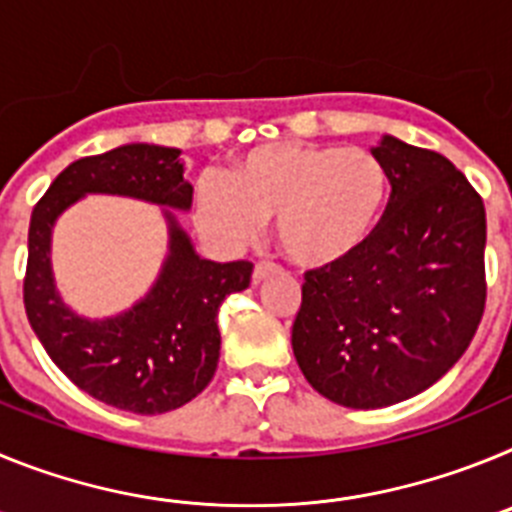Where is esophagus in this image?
Returning a JSON list of instances; mask_svg holds the SVG:
<instances>
[{"instance_id":"obj_1","label":"esophagus","mask_w":512,"mask_h":512,"mask_svg":"<svg viewBox=\"0 0 512 512\" xmlns=\"http://www.w3.org/2000/svg\"><path fill=\"white\" fill-rule=\"evenodd\" d=\"M274 271H277V266L269 264V261H261V264L253 266V282H264V279L269 277V274H274Z\"/></svg>"}]
</instances>
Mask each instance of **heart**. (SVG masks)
<instances>
[{"instance_id": "1", "label": "heart", "mask_w": 512, "mask_h": 512, "mask_svg": "<svg viewBox=\"0 0 512 512\" xmlns=\"http://www.w3.org/2000/svg\"><path fill=\"white\" fill-rule=\"evenodd\" d=\"M390 202V174L372 151L277 140L243 153L230 174L194 184V220L207 241L241 248L274 217V238L295 266L325 269L369 243Z\"/></svg>"}]
</instances>
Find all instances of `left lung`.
<instances>
[{"mask_svg": "<svg viewBox=\"0 0 512 512\" xmlns=\"http://www.w3.org/2000/svg\"><path fill=\"white\" fill-rule=\"evenodd\" d=\"M390 202L364 248L312 269L292 351L312 390L354 410L387 408L436 384L485 312L482 197L449 158L382 135Z\"/></svg>", "mask_w": 512, "mask_h": 512, "instance_id": "1", "label": "left lung"}]
</instances>
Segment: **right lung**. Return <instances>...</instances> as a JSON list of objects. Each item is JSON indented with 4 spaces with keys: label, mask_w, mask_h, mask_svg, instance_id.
<instances>
[{
    "label": "right lung",
    "mask_w": 512,
    "mask_h": 512,
    "mask_svg": "<svg viewBox=\"0 0 512 512\" xmlns=\"http://www.w3.org/2000/svg\"><path fill=\"white\" fill-rule=\"evenodd\" d=\"M192 184L179 148L128 143L69 164L35 205L27 233L25 310L53 364L94 400L138 415L182 408L205 390L220 359L217 310L251 284L248 261L202 259L174 210ZM87 193L151 201L165 212L170 253L146 298L112 319H84L62 302L50 264L55 220Z\"/></svg>",
    "instance_id": "1"
}]
</instances>
